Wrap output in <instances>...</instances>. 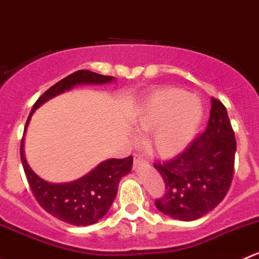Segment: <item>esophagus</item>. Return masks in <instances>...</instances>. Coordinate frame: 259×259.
<instances>
[{
    "instance_id": "1",
    "label": "esophagus",
    "mask_w": 259,
    "mask_h": 259,
    "mask_svg": "<svg viewBox=\"0 0 259 259\" xmlns=\"http://www.w3.org/2000/svg\"><path fill=\"white\" fill-rule=\"evenodd\" d=\"M147 159L143 155L135 154L134 155V168L140 167V165H147Z\"/></svg>"
}]
</instances>
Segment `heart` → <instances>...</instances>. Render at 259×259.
<instances>
[{
  "label": "heart",
  "mask_w": 259,
  "mask_h": 259,
  "mask_svg": "<svg viewBox=\"0 0 259 259\" xmlns=\"http://www.w3.org/2000/svg\"><path fill=\"white\" fill-rule=\"evenodd\" d=\"M204 109L190 94L176 87L150 92L138 105L134 121L142 132H150L148 148L160 158L182 153L196 137Z\"/></svg>",
  "instance_id": "1"
}]
</instances>
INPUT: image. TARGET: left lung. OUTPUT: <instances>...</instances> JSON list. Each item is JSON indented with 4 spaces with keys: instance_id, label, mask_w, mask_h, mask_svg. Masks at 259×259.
I'll return each instance as SVG.
<instances>
[{
    "instance_id": "obj_1",
    "label": "left lung",
    "mask_w": 259,
    "mask_h": 259,
    "mask_svg": "<svg viewBox=\"0 0 259 259\" xmlns=\"http://www.w3.org/2000/svg\"><path fill=\"white\" fill-rule=\"evenodd\" d=\"M237 142L225 106L211 97L206 130L165 162L154 163L164 181V195L155 200L163 214L192 222L214 210L227 196L234 175Z\"/></svg>"
}]
</instances>
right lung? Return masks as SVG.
<instances>
[{"mask_svg": "<svg viewBox=\"0 0 259 259\" xmlns=\"http://www.w3.org/2000/svg\"><path fill=\"white\" fill-rule=\"evenodd\" d=\"M114 79L111 76H102L86 69L77 71L60 79L36 100L27 117L25 132L35 110L52 97L68 91L76 84H100ZM20 157L30 190L40 206L52 217L76 227L95 224L105 217L116 197L120 180L132 170L133 164L132 155L122 159L112 158L100 163L95 169L73 182L49 183L37 177L27 164L24 155V137L21 139Z\"/></svg>", "mask_w": 259, "mask_h": 259, "instance_id": "obj_1", "label": "right lung"}]
</instances>
